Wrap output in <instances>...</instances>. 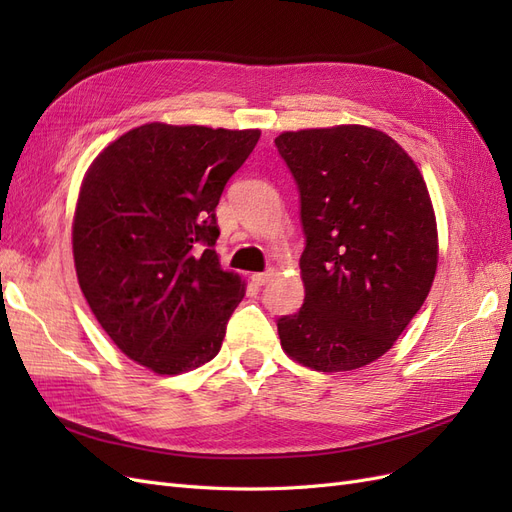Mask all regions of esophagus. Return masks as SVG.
I'll return each instance as SVG.
<instances>
[{"mask_svg":"<svg viewBox=\"0 0 512 512\" xmlns=\"http://www.w3.org/2000/svg\"><path fill=\"white\" fill-rule=\"evenodd\" d=\"M273 275H275L273 269H267V271H262V273H254V275H252V282H254L256 286H265Z\"/></svg>","mask_w":512,"mask_h":512,"instance_id":"1","label":"esophagus"}]
</instances>
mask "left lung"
<instances>
[{"mask_svg": "<svg viewBox=\"0 0 512 512\" xmlns=\"http://www.w3.org/2000/svg\"><path fill=\"white\" fill-rule=\"evenodd\" d=\"M275 147L301 203L305 299L277 320L282 348L316 371L363 367L393 346L438 267L436 215L421 170L365 126L284 132Z\"/></svg>", "mask_w": 512, "mask_h": 512, "instance_id": "obj_1", "label": "left lung"}]
</instances>
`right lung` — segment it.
<instances>
[{
    "mask_svg": "<svg viewBox=\"0 0 512 512\" xmlns=\"http://www.w3.org/2000/svg\"><path fill=\"white\" fill-rule=\"evenodd\" d=\"M258 130L145 123L89 166L72 224L81 290L132 361L175 376L211 361L245 294L222 271L215 207Z\"/></svg>",
    "mask_w": 512,
    "mask_h": 512,
    "instance_id": "obj_1",
    "label": "right lung"
}]
</instances>
